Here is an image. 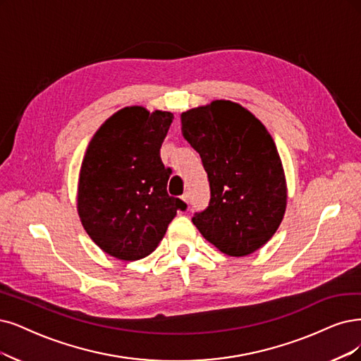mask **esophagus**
Masks as SVG:
<instances>
[{
    "instance_id": "1",
    "label": "esophagus",
    "mask_w": 361,
    "mask_h": 361,
    "mask_svg": "<svg viewBox=\"0 0 361 361\" xmlns=\"http://www.w3.org/2000/svg\"><path fill=\"white\" fill-rule=\"evenodd\" d=\"M181 201L188 205V208H189V193H184L183 196H181Z\"/></svg>"
}]
</instances>
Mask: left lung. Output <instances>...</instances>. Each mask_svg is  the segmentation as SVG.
Here are the masks:
<instances>
[{
	"label": "left lung",
	"instance_id": "left-lung-1",
	"mask_svg": "<svg viewBox=\"0 0 361 361\" xmlns=\"http://www.w3.org/2000/svg\"><path fill=\"white\" fill-rule=\"evenodd\" d=\"M183 137L199 153L211 199L192 221L232 257L248 256L274 236L287 207V184L268 129L243 105L217 99L181 114Z\"/></svg>",
	"mask_w": 361,
	"mask_h": 361
}]
</instances>
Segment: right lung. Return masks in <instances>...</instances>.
Masks as SVG:
<instances>
[{"mask_svg": "<svg viewBox=\"0 0 361 361\" xmlns=\"http://www.w3.org/2000/svg\"><path fill=\"white\" fill-rule=\"evenodd\" d=\"M173 114L133 105L114 113L90 140L78 177L77 209L90 239L120 260L152 255L185 209L166 192L171 168L160 147Z\"/></svg>", "mask_w": 361, "mask_h": 361, "instance_id": "1", "label": "right lung"}]
</instances>
